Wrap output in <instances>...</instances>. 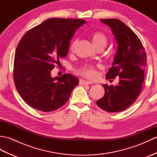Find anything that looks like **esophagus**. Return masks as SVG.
<instances>
[{
    "mask_svg": "<svg viewBox=\"0 0 157 157\" xmlns=\"http://www.w3.org/2000/svg\"><path fill=\"white\" fill-rule=\"evenodd\" d=\"M92 82L90 81H86L84 80V79H79V84L81 85H88V84H91Z\"/></svg>",
    "mask_w": 157,
    "mask_h": 157,
    "instance_id": "34e87169",
    "label": "esophagus"
}]
</instances>
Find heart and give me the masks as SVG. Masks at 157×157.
Returning a JSON list of instances; mask_svg holds the SVG:
<instances>
[{"mask_svg":"<svg viewBox=\"0 0 157 157\" xmlns=\"http://www.w3.org/2000/svg\"><path fill=\"white\" fill-rule=\"evenodd\" d=\"M91 39L93 44H94L96 48L98 47V46L105 47L106 44V42H107V38H106V36L101 32H96L93 33L91 36ZM77 42H78V40H75L71 43V50H72V51L74 49ZM78 74L82 76H84L85 78L92 79L94 78L96 75V69L94 66L90 65H86L82 67L81 68H79L78 70Z\"/></svg>","mask_w":157,"mask_h":157,"instance_id":"heart-1","label":"heart"}]
</instances>
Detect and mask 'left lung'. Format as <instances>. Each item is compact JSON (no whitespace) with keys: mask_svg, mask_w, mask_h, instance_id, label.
<instances>
[{"mask_svg":"<svg viewBox=\"0 0 157 157\" xmlns=\"http://www.w3.org/2000/svg\"><path fill=\"white\" fill-rule=\"evenodd\" d=\"M109 26L118 44L112 67L106 78L119 76L117 86L102 85L105 95L96 102L100 108L109 113L128 108L140 94L144 79L146 55L138 36L128 25L116 19H101Z\"/></svg>","mask_w":157,"mask_h":157,"instance_id":"obj_1","label":"left lung"}]
</instances>
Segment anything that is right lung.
Segmentation results:
<instances>
[{"label":"right lung","mask_w":157,"mask_h":157,"mask_svg":"<svg viewBox=\"0 0 157 157\" xmlns=\"http://www.w3.org/2000/svg\"><path fill=\"white\" fill-rule=\"evenodd\" d=\"M84 19L51 18L33 28L17 46L13 69L15 87L28 105L42 112L64 105L79 79L69 73L51 77V70L68 54L69 42Z\"/></svg>","instance_id":"obj_1"}]
</instances>
